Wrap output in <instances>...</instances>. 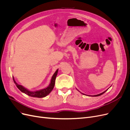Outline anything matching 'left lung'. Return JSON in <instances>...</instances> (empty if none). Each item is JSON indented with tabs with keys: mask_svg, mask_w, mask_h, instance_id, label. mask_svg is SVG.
<instances>
[{
	"mask_svg": "<svg viewBox=\"0 0 130 130\" xmlns=\"http://www.w3.org/2000/svg\"><path fill=\"white\" fill-rule=\"evenodd\" d=\"M107 89L106 90H105V91H104V92H103V93H100V94H98V95H93L94 96H100V95H102V94H103L104 93H105L106 91H107Z\"/></svg>",
	"mask_w": 130,
	"mask_h": 130,
	"instance_id": "8db88e82",
	"label": "left lung"
}]
</instances>
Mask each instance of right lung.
Returning a JSON list of instances; mask_svg holds the SVG:
<instances>
[{
  "label": "right lung",
  "mask_w": 130,
  "mask_h": 130,
  "mask_svg": "<svg viewBox=\"0 0 130 130\" xmlns=\"http://www.w3.org/2000/svg\"><path fill=\"white\" fill-rule=\"evenodd\" d=\"M57 72H58V69L53 75V76L52 78V80H51L50 84L48 87H46V88H44V89H41L40 90H37V91H36V92L29 91V90L26 89L24 87H23L22 86L17 84L16 82H15L13 77V80L14 84H15V85H16L17 87L22 92H23L24 93L27 94V95L30 96L36 97V98H44L46 95H48L53 89L55 86V80H56V77L57 76Z\"/></svg>",
  "instance_id": "1"
}]
</instances>
